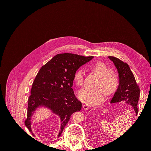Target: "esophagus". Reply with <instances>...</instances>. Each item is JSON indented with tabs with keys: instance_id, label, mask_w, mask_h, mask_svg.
<instances>
[{
	"instance_id": "1",
	"label": "esophagus",
	"mask_w": 151,
	"mask_h": 151,
	"mask_svg": "<svg viewBox=\"0 0 151 151\" xmlns=\"http://www.w3.org/2000/svg\"><path fill=\"white\" fill-rule=\"evenodd\" d=\"M83 108L84 109H85V110H88L89 109V106L88 104H83Z\"/></svg>"
}]
</instances>
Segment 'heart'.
<instances>
[{
  "instance_id": "heart-1",
  "label": "heart",
  "mask_w": 151,
  "mask_h": 151,
  "mask_svg": "<svg viewBox=\"0 0 151 151\" xmlns=\"http://www.w3.org/2000/svg\"><path fill=\"white\" fill-rule=\"evenodd\" d=\"M92 69L99 76L94 89H84L78 93L82 101L89 104H96L102 101L105 96L111 95L118 89L119 79L115 73L110 72L108 67L102 62L95 63ZM85 74L83 68H79L74 74V80L77 86H83Z\"/></svg>"
}]
</instances>
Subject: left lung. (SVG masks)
Returning a JSON list of instances; mask_svg holds the SVG:
<instances>
[{"mask_svg": "<svg viewBox=\"0 0 151 151\" xmlns=\"http://www.w3.org/2000/svg\"><path fill=\"white\" fill-rule=\"evenodd\" d=\"M108 58L115 64L119 76V86L111 100V103L125 101L134 108V110L137 115L140 88L136 83L133 73L127 63L123 62L119 58L115 57L109 56Z\"/></svg>", "mask_w": 151, "mask_h": 151, "instance_id": "1", "label": "left lung"}]
</instances>
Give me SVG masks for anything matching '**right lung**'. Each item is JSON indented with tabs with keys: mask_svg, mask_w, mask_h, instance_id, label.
Returning a JSON list of instances; mask_svg holds the SVG:
<instances>
[{
	"mask_svg": "<svg viewBox=\"0 0 151 151\" xmlns=\"http://www.w3.org/2000/svg\"><path fill=\"white\" fill-rule=\"evenodd\" d=\"M93 57L68 53L57 54L42 67L32 84L28 98L24 124L30 132L33 112L38 107L45 106L60 117L61 129L58 137L60 136L71 115L82 108L72 88L75 72Z\"/></svg>",
	"mask_w": 151,
	"mask_h": 151,
	"instance_id": "1",
	"label": "right lung"
}]
</instances>
